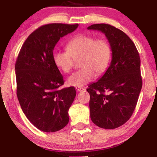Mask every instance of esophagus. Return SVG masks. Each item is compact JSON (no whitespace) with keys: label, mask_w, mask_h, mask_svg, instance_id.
Here are the masks:
<instances>
[{"label":"esophagus","mask_w":157,"mask_h":157,"mask_svg":"<svg viewBox=\"0 0 157 157\" xmlns=\"http://www.w3.org/2000/svg\"><path fill=\"white\" fill-rule=\"evenodd\" d=\"M76 90H77V91H78V92H82L84 90V89L82 87H76Z\"/></svg>","instance_id":"esophagus-1"}]
</instances>
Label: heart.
Listing matches in <instances>:
<instances>
[{
  "label": "heart",
  "instance_id": "obj_1",
  "mask_svg": "<svg viewBox=\"0 0 157 157\" xmlns=\"http://www.w3.org/2000/svg\"><path fill=\"white\" fill-rule=\"evenodd\" d=\"M67 51H56L53 54L55 65L64 73H69L75 59H80V69L69 77V85L82 87L101 75L108 68L112 51L107 40L90 35H78L66 46Z\"/></svg>",
  "mask_w": 157,
  "mask_h": 157
}]
</instances>
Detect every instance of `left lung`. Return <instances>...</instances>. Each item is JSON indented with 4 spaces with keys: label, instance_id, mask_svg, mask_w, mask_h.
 I'll return each mask as SVG.
<instances>
[{
    "label": "left lung",
    "instance_id": "8db88e82",
    "mask_svg": "<svg viewBox=\"0 0 157 157\" xmlns=\"http://www.w3.org/2000/svg\"><path fill=\"white\" fill-rule=\"evenodd\" d=\"M88 29L105 34L112 51L105 73L87 89L90 118L100 128L115 129L128 121L137 104L142 86L140 58L129 36L114 26L98 23Z\"/></svg>",
    "mask_w": 157,
    "mask_h": 157
}]
</instances>
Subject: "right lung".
I'll return each mask as SVG.
<instances>
[{
	"mask_svg": "<svg viewBox=\"0 0 157 157\" xmlns=\"http://www.w3.org/2000/svg\"><path fill=\"white\" fill-rule=\"evenodd\" d=\"M78 24L50 23L33 32L23 43L15 63L17 96L26 117L44 132H55L69 122V109L76 95L73 86L60 88L63 77L53 61L60 38Z\"/></svg>",
	"mask_w": 157,
	"mask_h": 157,
	"instance_id": "1",
	"label": "right lung"
}]
</instances>
